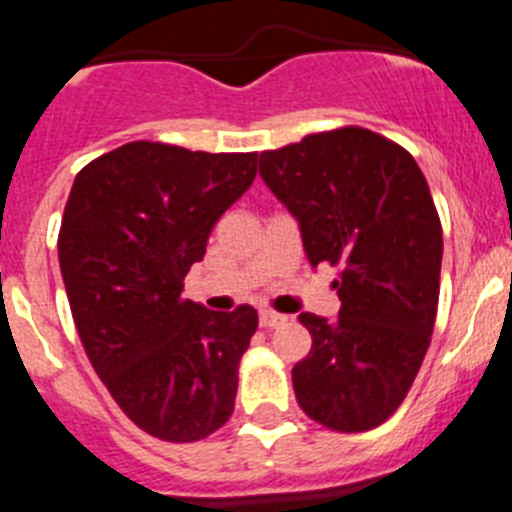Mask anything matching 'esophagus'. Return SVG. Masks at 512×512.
Listing matches in <instances>:
<instances>
[{
    "label": "esophagus",
    "mask_w": 512,
    "mask_h": 512,
    "mask_svg": "<svg viewBox=\"0 0 512 512\" xmlns=\"http://www.w3.org/2000/svg\"><path fill=\"white\" fill-rule=\"evenodd\" d=\"M259 323H261V328H277V325L287 323V318H284V315H279V312H274V310H261Z\"/></svg>",
    "instance_id": "1"
}]
</instances>
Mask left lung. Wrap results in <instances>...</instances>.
I'll return each instance as SVG.
<instances>
[{
  "label": "left lung",
  "instance_id": "1",
  "mask_svg": "<svg viewBox=\"0 0 512 512\" xmlns=\"http://www.w3.org/2000/svg\"><path fill=\"white\" fill-rule=\"evenodd\" d=\"M259 174L297 217L310 264L338 269V318L300 315L312 348L292 369L297 402L330 431H372L431 346L443 233L428 182L395 140L356 125L264 151Z\"/></svg>",
  "mask_w": 512,
  "mask_h": 512
}]
</instances>
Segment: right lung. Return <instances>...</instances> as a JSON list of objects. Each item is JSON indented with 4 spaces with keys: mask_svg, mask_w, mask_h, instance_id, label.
Masks as SVG:
<instances>
[{
    "mask_svg": "<svg viewBox=\"0 0 512 512\" xmlns=\"http://www.w3.org/2000/svg\"><path fill=\"white\" fill-rule=\"evenodd\" d=\"M256 156L133 140L84 166L63 210L58 261L84 351L122 413L161 441H202L233 415L259 312L205 310L182 289Z\"/></svg>",
    "mask_w": 512,
    "mask_h": 512,
    "instance_id": "1",
    "label": "right lung"
}]
</instances>
